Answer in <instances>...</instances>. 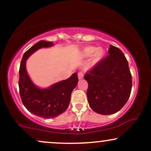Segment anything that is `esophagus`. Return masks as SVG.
Segmentation results:
<instances>
[{
    "label": "esophagus",
    "mask_w": 151,
    "mask_h": 151,
    "mask_svg": "<svg viewBox=\"0 0 151 151\" xmlns=\"http://www.w3.org/2000/svg\"><path fill=\"white\" fill-rule=\"evenodd\" d=\"M83 77H84V74H83L82 72H79V73H78V78H79V79H83Z\"/></svg>",
    "instance_id": "34e87169"
}]
</instances>
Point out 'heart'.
<instances>
[{
  "mask_svg": "<svg viewBox=\"0 0 151 151\" xmlns=\"http://www.w3.org/2000/svg\"><path fill=\"white\" fill-rule=\"evenodd\" d=\"M82 55L85 58L91 56V59L89 61V65L91 67L95 66L96 65L101 61V60L105 56V50L103 48L96 47L94 46H86L83 48Z\"/></svg>",
  "mask_w": 151,
  "mask_h": 151,
  "instance_id": "obj_1",
  "label": "heart"
}]
</instances>
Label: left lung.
<instances>
[{
  "mask_svg": "<svg viewBox=\"0 0 151 151\" xmlns=\"http://www.w3.org/2000/svg\"><path fill=\"white\" fill-rule=\"evenodd\" d=\"M109 55L86 72L89 106L93 111L109 115L116 113L129 100L132 77L125 55L118 47L110 45Z\"/></svg>",
  "mask_w": 151,
  "mask_h": 151,
  "instance_id": "1",
  "label": "left lung"
}]
</instances>
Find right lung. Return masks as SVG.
I'll return each instance as SVG.
<instances>
[{
	"mask_svg": "<svg viewBox=\"0 0 151 151\" xmlns=\"http://www.w3.org/2000/svg\"><path fill=\"white\" fill-rule=\"evenodd\" d=\"M51 46L52 42L44 40L35 44L24 53L19 70L18 85L22 104L29 111L43 119L55 118L67 110L71 93L78 83L77 73L47 89H40L31 81L26 71V60L37 50Z\"/></svg>",
	"mask_w": 151,
	"mask_h": 151,
	"instance_id": "add662e5",
	"label": "right lung"
}]
</instances>
